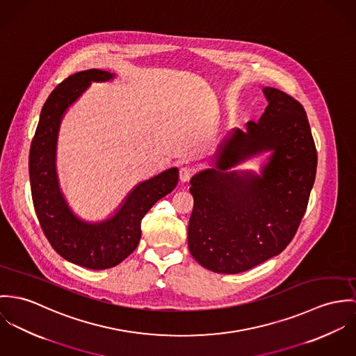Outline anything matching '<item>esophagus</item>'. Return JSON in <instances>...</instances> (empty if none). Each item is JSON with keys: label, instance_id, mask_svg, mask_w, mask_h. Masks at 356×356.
<instances>
[{"label": "esophagus", "instance_id": "34e87169", "mask_svg": "<svg viewBox=\"0 0 356 356\" xmlns=\"http://www.w3.org/2000/svg\"><path fill=\"white\" fill-rule=\"evenodd\" d=\"M194 172H195V170H194V168H191V166H183V168H180V173H179L180 181H181V183L188 181V180L193 177Z\"/></svg>", "mask_w": 356, "mask_h": 356}]
</instances>
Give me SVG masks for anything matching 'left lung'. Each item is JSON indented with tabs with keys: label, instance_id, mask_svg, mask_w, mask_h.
<instances>
[{
	"label": "left lung",
	"instance_id": "1",
	"mask_svg": "<svg viewBox=\"0 0 356 356\" xmlns=\"http://www.w3.org/2000/svg\"><path fill=\"white\" fill-rule=\"evenodd\" d=\"M268 106L245 131L234 128L218 146L214 168L190 180L194 209L188 248L203 268L245 272L278 255L306 213L316 172V143L303 106L291 95L262 88ZM269 152L261 172L234 171Z\"/></svg>",
	"mask_w": 356,
	"mask_h": 356
}]
</instances>
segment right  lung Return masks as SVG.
<instances>
[{
  "label": "right lung",
  "instance_id": "right-lung-1",
  "mask_svg": "<svg viewBox=\"0 0 356 356\" xmlns=\"http://www.w3.org/2000/svg\"><path fill=\"white\" fill-rule=\"evenodd\" d=\"M115 76L108 71L87 70L60 83L42 108L29 161L33 203L44 236L64 259L92 270L119 265L138 247L142 218L179 181L177 168L161 172L135 186L116 213L98 222L81 220L70 207L56 170L61 120L91 81H109Z\"/></svg>",
  "mask_w": 356,
  "mask_h": 356
}]
</instances>
